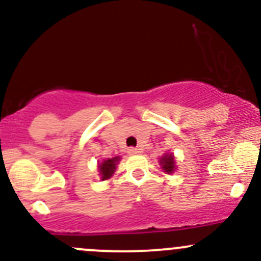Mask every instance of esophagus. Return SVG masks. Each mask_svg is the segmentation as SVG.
I'll return each instance as SVG.
<instances>
[{
	"mask_svg": "<svg viewBox=\"0 0 261 261\" xmlns=\"http://www.w3.org/2000/svg\"><path fill=\"white\" fill-rule=\"evenodd\" d=\"M127 152L130 155H134V154H139V152H141V149H139V147H130V149L127 150Z\"/></svg>",
	"mask_w": 261,
	"mask_h": 261,
	"instance_id": "esophagus-1",
	"label": "esophagus"
}]
</instances>
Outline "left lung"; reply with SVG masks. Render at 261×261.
Listing matches in <instances>:
<instances>
[{
  "label": "left lung",
  "mask_w": 261,
  "mask_h": 261,
  "mask_svg": "<svg viewBox=\"0 0 261 261\" xmlns=\"http://www.w3.org/2000/svg\"><path fill=\"white\" fill-rule=\"evenodd\" d=\"M160 165L162 169L168 174H172L175 170V159L173 154H164L160 158Z\"/></svg>",
  "instance_id": "obj_1"
}]
</instances>
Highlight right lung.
I'll list each match as a JSON object with an SVG mask.
<instances>
[{"label": "right lung", "instance_id": "1", "mask_svg": "<svg viewBox=\"0 0 261 261\" xmlns=\"http://www.w3.org/2000/svg\"><path fill=\"white\" fill-rule=\"evenodd\" d=\"M118 162H120V156H115L112 158V159H107L103 160L102 163H99V175H101L102 180H106L112 177V174H114L116 170V165L118 164Z\"/></svg>", "mask_w": 261, "mask_h": 261}]
</instances>
